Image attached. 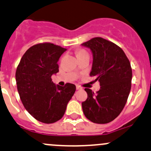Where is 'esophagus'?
<instances>
[{
	"label": "esophagus",
	"mask_w": 151,
	"mask_h": 151,
	"mask_svg": "<svg viewBox=\"0 0 151 151\" xmlns=\"http://www.w3.org/2000/svg\"><path fill=\"white\" fill-rule=\"evenodd\" d=\"M76 88H77V90H81V89H83V87H81V86H79V85L76 86Z\"/></svg>",
	"instance_id": "esophagus-1"
}]
</instances>
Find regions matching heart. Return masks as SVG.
<instances>
[{"instance_id": "b5f03b06", "label": "heart", "mask_w": 151, "mask_h": 151, "mask_svg": "<svg viewBox=\"0 0 151 151\" xmlns=\"http://www.w3.org/2000/svg\"><path fill=\"white\" fill-rule=\"evenodd\" d=\"M87 54V52H86L84 50H83V49H80V50H79L78 52H77V55H80V54Z\"/></svg>"}]
</instances>
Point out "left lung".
<instances>
[{
    "instance_id": "obj_1",
    "label": "left lung",
    "mask_w": 151,
    "mask_h": 151,
    "mask_svg": "<svg viewBox=\"0 0 151 151\" xmlns=\"http://www.w3.org/2000/svg\"><path fill=\"white\" fill-rule=\"evenodd\" d=\"M93 54L89 75L100 82L96 93L85 88L87 99L82 103L83 112L94 123L115 120L123 110L131 89L132 68L123 50L112 41L95 37L82 44Z\"/></svg>"
}]
</instances>
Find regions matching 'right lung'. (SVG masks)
I'll return each instance as SVG.
<instances>
[{"mask_svg":"<svg viewBox=\"0 0 151 151\" xmlns=\"http://www.w3.org/2000/svg\"><path fill=\"white\" fill-rule=\"evenodd\" d=\"M66 50L51 43L37 44L25 52L16 69L17 89L25 109L44 123L62 118L76 91L74 84L56 86L51 79L59 72L57 62Z\"/></svg>","mask_w":151,"mask_h":151,"instance_id":"right-lung-1","label":"right lung"}]
</instances>
